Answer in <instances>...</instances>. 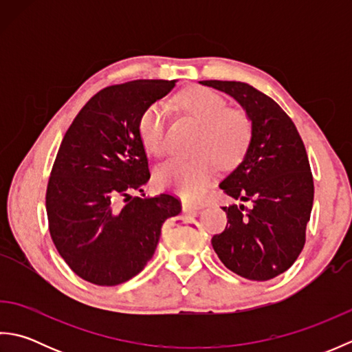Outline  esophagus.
<instances>
[{
    "label": "esophagus",
    "instance_id": "34e87169",
    "mask_svg": "<svg viewBox=\"0 0 352 352\" xmlns=\"http://www.w3.org/2000/svg\"><path fill=\"white\" fill-rule=\"evenodd\" d=\"M182 206H183V212H198V210H201V208H203V204L192 203V201H188V199H184Z\"/></svg>",
    "mask_w": 352,
    "mask_h": 352
}]
</instances>
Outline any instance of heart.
<instances>
[{"instance_id": "b5f03b06", "label": "heart", "mask_w": 352, "mask_h": 352, "mask_svg": "<svg viewBox=\"0 0 352 352\" xmlns=\"http://www.w3.org/2000/svg\"><path fill=\"white\" fill-rule=\"evenodd\" d=\"M184 110L206 126L197 146L201 155L193 159L172 157L157 169V182L163 188L182 193L186 198H199L214 178V163L231 168L241 162L251 140V122L241 111H228L226 100L206 87H193L180 95ZM168 109L154 102L139 119V133L145 148L153 154L166 149Z\"/></svg>"}]
</instances>
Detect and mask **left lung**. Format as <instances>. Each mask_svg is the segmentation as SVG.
I'll return each mask as SVG.
<instances>
[{
  "label": "left lung",
  "mask_w": 352,
  "mask_h": 352,
  "mask_svg": "<svg viewBox=\"0 0 352 352\" xmlns=\"http://www.w3.org/2000/svg\"><path fill=\"white\" fill-rule=\"evenodd\" d=\"M203 86L230 95L251 122L242 162L219 188L250 207H222L228 223L212 245L230 271L266 281L295 263L305 243L315 186L302 139L278 104L242 81L204 80Z\"/></svg>",
  "instance_id": "obj_1"
}]
</instances>
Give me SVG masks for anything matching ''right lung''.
<instances>
[{
	"label": "right lung",
	"instance_id": "obj_1",
	"mask_svg": "<svg viewBox=\"0 0 352 352\" xmlns=\"http://www.w3.org/2000/svg\"><path fill=\"white\" fill-rule=\"evenodd\" d=\"M175 83L134 80L102 89L58 148L47 189L50 233L68 266L89 283L116 286L136 276L154 256L163 222L182 212L168 193L131 195L144 192L151 177L139 119Z\"/></svg>",
	"mask_w": 352,
	"mask_h": 352
}]
</instances>
